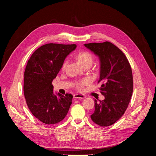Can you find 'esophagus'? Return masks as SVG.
I'll list each match as a JSON object with an SVG mask.
<instances>
[{
  "instance_id": "34e87169",
  "label": "esophagus",
  "mask_w": 156,
  "mask_h": 156,
  "mask_svg": "<svg viewBox=\"0 0 156 156\" xmlns=\"http://www.w3.org/2000/svg\"><path fill=\"white\" fill-rule=\"evenodd\" d=\"M73 96L74 98H75V99H85L86 97L84 95L82 94H75Z\"/></svg>"
}]
</instances>
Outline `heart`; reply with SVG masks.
<instances>
[{
    "mask_svg": "<svg viewBox=\"0 0 156 156\" xmlns=\"http://www.w3.org/2000/svg\"><path fill=\"white\" fill-rule=\"evenodd\" d=\"M76 60L83 66V67L87 66H91L94 61V56L92 54L88 51H81L78 52L76 56ZM68 61H64L62 65V69H64L66 68ZM90 83V80L89 79H83L82 80L78 81L75 83V87L80 90H83L84 88Z\"/></svg>",
    "mask_w": 156,
    "mask_h": 156,
    "instance_id": "heart-1",
    "label": "heart"
}]
</instances>
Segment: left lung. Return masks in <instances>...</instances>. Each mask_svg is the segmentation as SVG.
<instances>
[{
  "label": "left lung",
  "instance_id": "left-lung-1",
  "mask_svg": "<svg viewBox=\"0 0 156 156\" xmlns=\"http://www.w3.org/2000/svg\"><path fill=\"white\" fill-rule=\"evenodd\" d=\"M84 45L99 56L101 61L100 90L103 101H95L92 120L101 126H109L123 115L132 97L133 81L131 66L126 55L109 42Z\"/></svg>",
  "mask_w": 156,
  "mask_h": 156
}]
</instances>
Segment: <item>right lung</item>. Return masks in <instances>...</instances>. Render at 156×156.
Returning a JSON list of instances; mask_svg holds the SVG:
<instances>
[{
    "instance_id": "1",
    "label": "right lung",
    "mask_w": 156,
    "mask_h": 156,
    "mask_svg": "<svg viewBox=\"0 0 156 156\" xmlns=\"http://www.w3.org/2000/svg\"><path fill=\"white\" fill-rule=\"evenodd\" d=\"M76 47V44H47L37 48L27 62L23 86L26 102L33 115L46 125L61 121L72 104L71 94H54L52 83Z\"/></svg>"
}]
</instances>
